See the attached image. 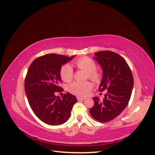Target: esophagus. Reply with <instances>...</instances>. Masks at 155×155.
Here are the masks:
<instances>
[{
    "label": "esophagus",
    "instance_id": "1",
    "mask_svg": "<svg viewBox=\"0 0 155 155\" xmlns=\"http://www.w3.org/2000/svg\"><path fill=\"white\" fill-rule=\"evenodd\" d=\"M77 100H78V101H83V100H86V98H85V97H81L78 96V97H77Z\"/></svg>",
    "mask_w": 155,
    "mask_h": 155
}]
</instances>
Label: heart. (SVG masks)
<instances>
[{"label": "heart", "mask_w": 155, "mask_h": 155, "mask_svg": "<svg viewBox=\"0 0 155 155\" xmlns=\"http://www.w3.org/2000/svg\"><path fill=\"white\" fill-rule=\"evenodd\" d=\"M78 68L87 72L88 77L94 81H97L100 78V74L96 70V63L92 59L87 57L79 58L74 63ZM73 69L70 64H64L61 68L60 76L62 80L65 82H70L73 78ZM92 88V84L89 81L78 82L74 81L68 86L69 92L78 96H85L87 95Z\"/></svg>", "instance_id": "heart-1"}]
</instances>
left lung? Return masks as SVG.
Wrapping results in <instances>:
<instances>
[{"label": "left lung", "mask_w": 155, "mask_h": 155, "mask_svg": "<svg viewBox=\"0 0 155 155\" xmlns=\"http://www.w3.org/2000/svg\"><path fill=\"white\" fill-rule=\"evenodd\" d=\"M94 59L103 70L100 91L107 90L104 100L94 97L91 115L100 122L114 119L127 105L132 93L134 79L126 61L119 54L111 51H98Z\"/></svg>", "instance_id": "8db88e82"}]
</instances>
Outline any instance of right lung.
Wrapping results in <instances>:
<instances>
[{
  "label": "right lung",
  "mask_w": 155,
  "mask_h": 155,
  "mask_svg": "<svg viewBox=\"0 0 155 155\" xmlns=\"http://www.w3.org/2000/svg\"><path fill=\"white\" fill-rule=\"evenodd\" d=\"M75 57L55 54L36 58L28 70L25 80V93L33 112L39 120L51 125H61L68 120L76 96L67 92L62 98L55 96L59 92L62 66Z\"/></svg>",
  "instance_id": "add662e5"
}]
</instances>
